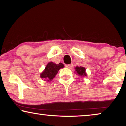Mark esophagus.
<instances>
[{
    "mask_svg": "<svg viewBox=\"0 0 126 126\" xmlns=\"http://www.w3.org/2000/svg\"><path fill=\"white\" fill-rule=\"evenodd\" d=\"M65 67L67 68L70 69L72 67V64H69V65H65Z\"/></svg>",
    "mask_w": 126,
    "mask_h": 126,
    "instance_id": "1",
    "label": "esophagus"
}]
</instances>
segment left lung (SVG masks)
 I'll use <instances>...</instances> for the list:
<instances>
[{"instance_id": "1", "label": "left lung", "mask_w": 126, "mask_h": 126, "mask_svg": "<svg viewBox=\"0 0 126 126\" xmlns=\"http://www.w3.org/2000/svg\"><path fill=\"white\" fill-rule=\"evenodd\" d=\"M75 71L78 76L81 77L87 76V74L86 73L85 68L82 66H76L75 67Z\"/></svg>"}]
</instances>
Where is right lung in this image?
Here are the masks:
<instances>
[{
  "label": "right lung",
  "mask_w": 126,
  "mask_h": 126,
  "mask_svg": "<svg viewBox=\"0 0 126 126\" xmlns=\"http://www.w3.org/2000/svg\"><path fill=\"white\" fill-rule=\"evenodd\" d=\"M64 65L62 63L56 64L53 62H50L46 65L44 71L40 74L41 79L44 81H51L57 74L58 70L61 68H63Z\"/></svg>",
  "instance_id": "right-lung-1"
}]
</instances>
